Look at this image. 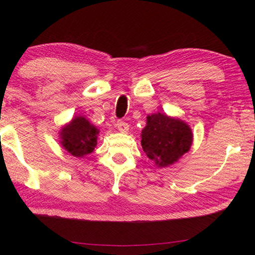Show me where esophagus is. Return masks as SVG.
I'll list each match as a JSON object with an SVG mask.
<instances>
[{
    "mask_svg": "<svg viewBox=\"0 0 255 255\" xmlns=\"http://www.w3.org/2000/svg\"><path fill=\"white\" fill-rule=\"evenodd\" d=\"M116 126H117L118 130L120 132H127L129 130V125L127 123L123 122V120H118L117 124H116Z\"/></svg>",
    "mask_w": 255,
    "mask_h": 255,
    "instance_id": "1",
    "label": "esophagus"
}]
</instances>
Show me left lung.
Masks as SVG:
<instances>
[{"label":"left lung","instance_id":"8db88e82","mask_svg":"<svg viewBox=\"0 0 255 255\" xmlns=\"http://www.w3.org/2000/svg\"><path fill=\"white\" fill-rule=\"evenodd\" d=\"M140 138L144 152L161 169L173 165L189 152L193 133L183 120L157 112L147 116Z\"/></svg>","mask_w":255,"mask_h":255}]
</instances>
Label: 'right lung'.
Masks as SVG:
<instances>
[{"instance_id":"1","label":"right lung","mask_w":255,"mask_h":255,"mask_svg":"<svg viewBox=\"0 0 255 255\" xmlns=\"http://www.w3.org/2000/svg\"><path fill=\"white\" fill-rule=\"evenodd\" d=\"M99 132L100 130L85 116H75L70 123L60 128L59 144L67 153L82 158L94 150L98 144Z\"/></svg>"}]
</instances>
